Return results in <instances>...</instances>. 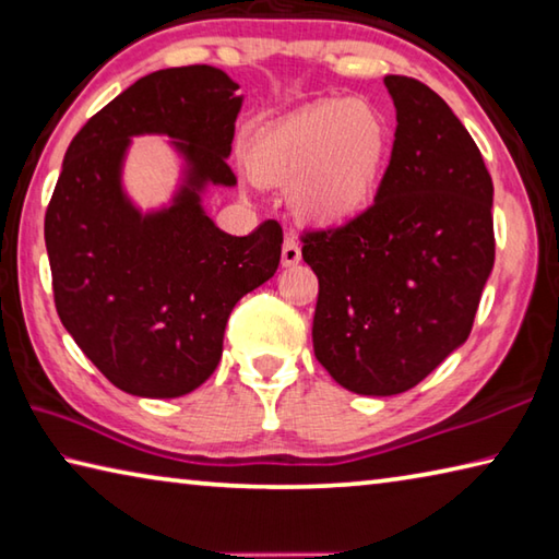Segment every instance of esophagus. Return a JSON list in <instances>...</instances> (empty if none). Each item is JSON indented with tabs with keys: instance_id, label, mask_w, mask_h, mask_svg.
Listing matches in <instances>:
<instances>
[{
	"instance_id": "34e87169",
	"label": "esophagus",
	"mask_w": 559,
	"mask_h": 559,
	"mask_svg": "<svg viewBox=\"0 0 559 559\" xmlns=\"http://www.w3.org/2000/svg\"><path fill=\"white\" fill-rule=\"evenodd\" d=\"M301 260V248L295 238H285L282 245V267H295Z\"/></svg>"
}]
</instances>
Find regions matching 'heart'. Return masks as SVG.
Segmentation results:
<instances>
[{
	"label": "heart",
	"mask_w": 559,
	"mask_h": 559,
	"mask_svg": "<svg viewBox=\"0 0 559 559\" xmlns=\"http://www.w3.org/2000/svg\"><path fill=\"white\" fill-rule=\"evenodd\" d=\"M390 154V130L373 105L326 100L287 115L248 150L254 179L289 186L299 221L336 228L364 213Z\"/></svg>",
	"instance_id": "heart-1"
}]
</instances>
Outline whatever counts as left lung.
Masks as SVG:
<instances>
[{
    "mask_svg": "<svg viewBox=\"0 0 559 559\" xmlns=\"http://www.w3.org/2000/svg\"><path fill=\"white\" fill-rule=\"evenodd\" d=\"M397 127L373 205L307 233L317 272L314 354L350 393L415 388L472 334L493 270V181L472 134L432 87L385 75Z\"/></svg>",
    "mask_w": 559,
    "mask_h": 559,
    "instance_id": "obj_1",
    "label": "left lung"
}]
</instances>
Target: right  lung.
Instances as JSON below:
<instances>
[{
	"label": "right lung",
	"instance_id": "obj_1",
	"mask_svg": "<svg viewBox=\"0 0 559 559\" xmlns=\"http://www.w3.org/2000/svg\"><path fill=\"white\" fill-rule=\"evenodd\" d=\"M238 83L213 66L150 73L107 103L68 146L44 238L56 311L115 388L181 397L218 366L233 307L277 272L282 228L228 235L203 209L209 186H235L228 166ZM162 133L182 159L159 210L123 191L132 135Z\"/></svg>",
	"mask_w": 559,
	"mask_h": 559
}]
</instances>
